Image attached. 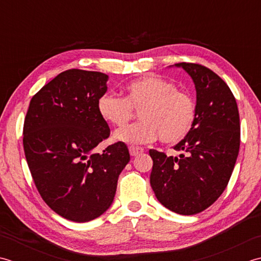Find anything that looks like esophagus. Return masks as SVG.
<instances>
[{
    "instance_id": "34e87169",
    "label": "esophagus",
    "mask_w": 261,
    "mask_h": 261,
    "mask_svg": "<svg viewBox=\"0 0 261 261\" xmlns=\"http://www.w3.org/2000/svg\"><path fill=\"white\" fill-rule=\"evenodd\" d=\"M128 150H129V153H130L132 156H136V155H138V154L144 151L142 147H140V146H134V145H130V146L128 147Z\"/></svg>"
}]
</instances>
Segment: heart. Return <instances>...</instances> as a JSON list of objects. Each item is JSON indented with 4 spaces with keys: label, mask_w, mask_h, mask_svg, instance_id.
<instances>
[{
    "label": "heart",
    "mask_w": 261,
    "mask_h": 261,
    "mask_svg": "<svg viewBox=\"0 0 261 261\" xmlns=\"http://www.w3.org/2000/svg\"><path fill=\"white\" fill-rule=\"evenodd\" d=\"M97 109L107 123L121 127L134 110L140 112L138 121L115 133V138L127 144H144L160 137L164 144L174 145L188 136L196 119V103L177 84L156 75H147L125 87V98L103 93Z\"/></svg>",
    "instance_id": "1"
}]
</instances>
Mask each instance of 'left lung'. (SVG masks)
I'll use <instances>...</instances> for the list:
<instances>
[{
	"label": "left lung",
	"instance_id": "obj_1",
	"mask_svg": "<svg viewBox=\"0 0 261 261\" xmlns=\"http://www.w3.org/2000/svg\"><path fill=\"white\" fill-rule=\"evenodd\" d=\"M193 79L197 102L188 136L173 148L180 158L150 150L151 187L158 200L181 215L205 211L226 188L240 148V117L223 80L200 64L178 63Z\"/></svg>",
	"mask_w": 261,
	"mask_h": 261
}]
</instances>
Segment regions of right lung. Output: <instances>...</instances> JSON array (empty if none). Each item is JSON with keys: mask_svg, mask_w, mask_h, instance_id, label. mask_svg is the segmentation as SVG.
Listing matches in <instances>:
<instances>
[{"mask_svg": "<svg viewBox=\"0 0 261 261\" xmlns=\"http://www.w3.org/2000/svg\"><path fill=\"white\" fill-rule=\"evenodd\" d=\"M108 75L72 68L45 84L30 101L23 150L41 198L73 222L97 219L113 203L129 152L117 142L95 153L110 135L97 109Z\"/></svg>", "mask_w": 261, "mask_h": 261, "instance_id": "obj_1", "label": "right lung"}]
</instances>
